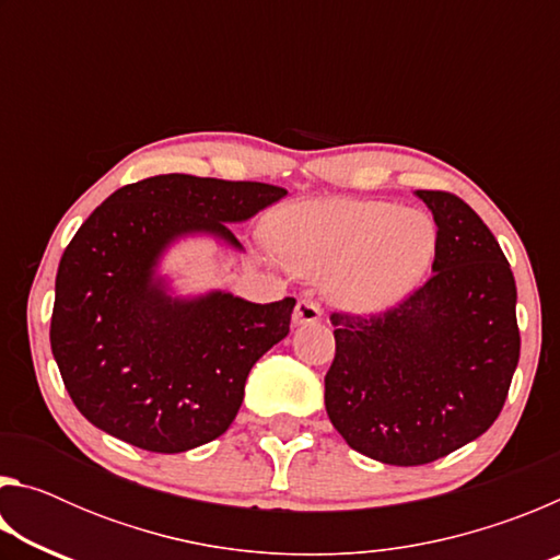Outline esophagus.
<instances>
[{
  "label": "esophagus",
  "instance_id": "obj_1",
  "mask_svg": "<svg viewBox=\"0 0 560 560\" xmlns=\"http://www.w3.org/2000/svg\"><path fill=\"white\" fill-rule=\"evenodd\" d=\"M291 320H293V326H314L320 320V306L311 299H301L296 303V308H293Z\"/></svg>",
  "mask_w": 560,
  "mask_h": 560
}]
</instances>
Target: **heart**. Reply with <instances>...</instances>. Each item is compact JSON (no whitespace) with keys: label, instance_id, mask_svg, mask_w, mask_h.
I'll return each instance as SVG.
<instances>
[{"label":"heart","instance_id":"b5f03b06","mask_svg":"<svg viewBox=\"0 0 560 560\" xmlns=\"http://www.w3.org/2000/svg\"><path fill=\"white\" fill-rule=\"evenodd\" d=\"M269 236L283 264L324 277L328 296L358 314H381L410 296L438 246L428 214L371 200L289 205Z\"/></svg>","mask_w":560,"mask_h":560}]
</instances>
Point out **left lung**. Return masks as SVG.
Wrapping results in <instances>:
<instances>
[{"label": "left lung", "mask_w": 560, "mask_h": 560, "mask_svg": "<svg viewBox=\"0 0 560 560\" xmlns=\"http://www.w3.org/2000/svg\"><path fill=\"white\" fill-rule=\"evenodd\" d=\"M438 224L432 277L383 316H330L326 412L348 447L417 467L485 434L518 365L516 281L467 202L417 189Z\"/></svg>", "instance_id": "left-lung-1"}]
</instances>
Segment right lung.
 I'll list each match as a JSON object with an SVG mask.
<instances>
[{"instance_id":"right-lung-1","label":"right lung","mask_w":560,"mask_h":560,"mask_svg":"<svg viewBox=\"0 0 560 560\" xmlns=\"http://www.w3.org/2000/svg\"><path fill=\"white\" fill-rule=\"evenodd\" d=\"M283 195L264 183L155 175L116 189L79 226L56 273L51 353L91 424L163 454L230 430L246 375L289 336L296 301L179 293L163 261L197 236L244 252L230 224Z\"/></svg>"}]
</instances>
